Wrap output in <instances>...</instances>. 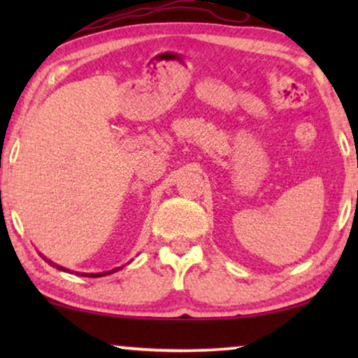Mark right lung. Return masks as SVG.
<instances>
[{
	"label": "right lung",
	"instance_id": "add662e5",
	"mask_svg": "<svg viewBox=\"0 0 358 358\" xmlns=\"http://www.w3.org/2000/svg\"><path fill=\"white\" fill-rule=\"evenodd\" d=\"M41 256H42V254H41ZM42 257H43V261L50 264L52 267H57L58 271H63V272H70V268H65V267L58 266V264L52 262L50 259H47L45 256H42ZM120 268H124V266H122V267H115V268H112V271H107V272H97V273H85V272H76V275H81V277H91V278H97V277H106V275H110V273H114V272H117V271H120ZM70 273H73V272H70Z\"/></svg>",
	"mask_w": 358,
	"mask_h": 358
}]
</instances>
